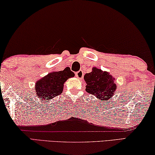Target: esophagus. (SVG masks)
Instances as JSON below:
<instances>
[{
    "instance_id": "1",
    "label": "esophagus",
    "mask_w": 155,
    "mask_h": 155,
    "mask_svg": "<svg viewBox=\"0 0 155 155\" xmlns=\"http://www.w3.org/2000/svg\"><path fill=\"white\" fill-rule=\"evenodd\" d=\"M84 76V72L82 71H79L76 73V77L79 78V79H82Z\"/></svg>"
}]
</instances>
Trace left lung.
Here are the masks:
<instances>
[{"label":"left lung","instance_id":"8db88e82","mask_svg":"<svg viewBox=\"0 0 155 155\" xmlns=\"http://www.w3.org/2000/svg\"><path fill=\"white\" fill-rule=\"evenodd\" d=\"M84 79L87 83V92L94 95L101 101H106L115 94L117 88L115 78L107 71L93 67L92 71L86 73Z\"/></svg>","mask_w":155,"mask_h":155}]
</instances>
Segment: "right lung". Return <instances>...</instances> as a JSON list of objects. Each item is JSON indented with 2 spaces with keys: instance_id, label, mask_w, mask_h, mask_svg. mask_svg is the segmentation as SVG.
I'll list each match as a JSON object with an SVG mask.
<instances>
[{
  "instance_id": "right-lung-1",
  "label": "right lung",
  "mask_w": 155,
  "mask_h": 155,
  "mask_svg": "<svg viewBox=\"0 0 155 155\" xmlns=\"http://www.w3.org/2000/svg\"><path fill=\"white\" fill-rule=\"evenodd\" d=\"M74 76V73L68 67L60 71L48 73L35 82V91L37 97L42 100H48L60 95L64 88V82L68 78Z\"/></svg>"
}]
</instances>
